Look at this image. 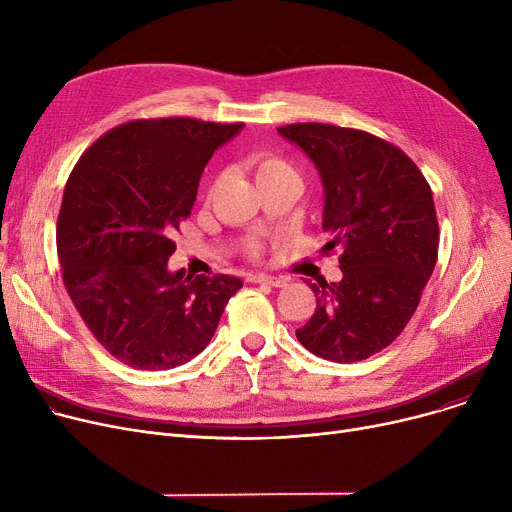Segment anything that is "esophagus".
<instances>
[{"mask_svg":"<svg viewBox=\"0 0 512 512\" xmlns=\"http://www.w3.org/2000/svg\"><path fill=\"white\" fill-rule=\"evenodd\" d=\"M251 282H257V284H267V286H274V288H282L286 286V278L282 276H267V274H257L251 278Z\"/></svg>","mask_w":512,"mask_h":512,"instance_id":"esophagus-1","label":"esophagus"}]
</instances>
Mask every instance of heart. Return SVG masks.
I'll use <instances>...</instances> for the list:
<instances>
[{
  "label": "heart",
  "mask_w": 512,
  "mask_h": 512,
  "mask_svg": "<svg viewBox=\"0 0 512 512\" xmlns=\"http://www.w3.org/2000/svg\"><path fill=\"white\" fill-rule=\"evenodd\" d=\"M247 166L255 172L257 182H265V180H272V178H278V176L294 174L292 168L286 164L284 159L274 157V155H253V157H249Z\"/></svg>",
  "instance_id": "1"
}]
</instances>
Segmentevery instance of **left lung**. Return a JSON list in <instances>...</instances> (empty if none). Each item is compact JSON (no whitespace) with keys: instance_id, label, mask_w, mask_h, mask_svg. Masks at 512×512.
Here are the masks:
<instances>
[{"instance_id":"1","label":"left lung","mask_w":512,"mask_h":512,"mask_svg":"<svg viewBox=\"0 0 512 512\" xmlns=\"http://www.w3.org/2000/svg\"><path fill=\"white\" fill-rule=\"evenodd\" d=\"M324 184V251L340 249V282L311 284L317 307L297 330L313 355L363 361L392 344L413 317L438 259L432 188L407 153L332 124H288Z\"/></svg>"}]
</instances>
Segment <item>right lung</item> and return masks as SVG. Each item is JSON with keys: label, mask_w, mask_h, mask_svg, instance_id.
<instances>
[{"label": "right lung", "mask_w": 512, "mask_h": 512, "mask_svg": "<svg viewBox=\"0 0 512 512\" xmlns=\"http://www.w3.org/2000/svg\"><path fill=\"white\" fill-rule=\"evenodd\" d=\"M242 126L134 120L95 141L66 182L56 234L64 286L124 365L157 371L191 361L242 288L234 276L168 270L207 161Z\"/></svg>", "instance_id": "1"}]
</instances>
